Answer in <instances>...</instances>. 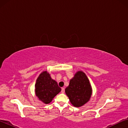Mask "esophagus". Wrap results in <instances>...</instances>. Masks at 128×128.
Instances as JSON below:
<instances>
[{"label":"esophagus","instance_id":"obj_1","mask_svg":"<svg viewBox=\"0 0 128 128\" xmlns=\"http://www.w3.org/2000/svg\"><path fill=\"white\" fill-rule=\"evenodd\" d=\"M62 94H64V93L65 92V88H62Z\"/></svg>","mask_w":128,"mask_h":128}]
</instances>
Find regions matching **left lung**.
Instances as JSON below:
<instances>
[{"mask_svg": "<svg viewBox=\"0 0 128 128\" xmlns=\"http://www.w3.org/2000/svg\"><path fill=\"white\" fill-rule=\"evenodd\" d=\"M65 92L70 103L76 107H81L87 103L92 96V88L85 73L82 71L76 73Z\"/></svg>", "mask_w": 128, "mask_h": 128, "instance_id": "left-lung-1", "label": "left lung"}]
</instances>
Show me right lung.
<instances>
[{"label": "right lung", "mask_w": 128, "mask_h": 128, "mask_svg": "<svg viewBox=\"0 0 128 128\" xmlns=\"http://www.w3.org/2000/svg\"><path fill=\"white\" fill-rule=\"evenodd\" d=\"M61 92L57 82L51 78L50 74L44 71L36 79L35 85L36 96L45 104H48L56 95Z\"/></svg>", "instance_id": "1"}]
</instances>
